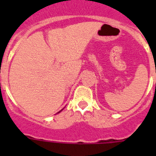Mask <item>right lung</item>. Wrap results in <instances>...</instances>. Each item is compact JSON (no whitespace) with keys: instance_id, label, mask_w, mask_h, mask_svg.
Listing matches in <instances>:
<instances>
[{"instance_id":"add662e5","label":"right lung","mask_w":156,"mask_h":156,"mask_svg":"<svg viewBox=\"0 0 156 156\" xmlns=\"http://www.w3.org/2000/svg\"><path fill=\"white\" fill-rule=\"evenodd\" d=\"M62 110H63V108H62V110H61V111H59V112H58V113H59V112H62Z\"/></svg>"}]
</instances>
